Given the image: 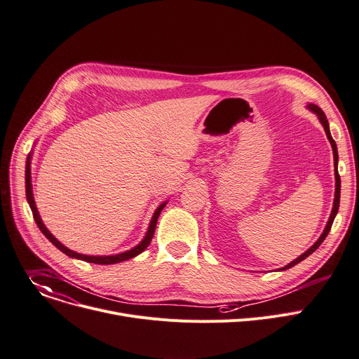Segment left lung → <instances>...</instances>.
Masks as SVG:
<instances>
[{
	"mask_svg": "<svg viewBox=\"0 0 359 359\" xmlns=\"http://www.w3.org/2000/svg\"><path fill=\"white\" fill-rule=\"evenodd\" d=\"M307 108L318 115L319 121L322 123V126H323V128H325V133H326V135H327V140L330 141V146H332V150H333V160H335V169H337V170H335V180H337V183H335V199H333V208H332V212H330L329 221H327V224H326V226H325V229H323L322 235L319 236V240H318L312 247H310L306 252H303L299 258H296L294 261H292V262H290V264H287V266L283 267V269H280V270H287V269H292L293 266L299 264L300 261H303L304 258H307L310 254L315 252V251L320 247V244L325 241V238L327 236V233H329V231H330V228H332L333 219H335L337 213H338V209H339V199H341V177H339V173H338V149H337V142H335V140H333V138H332V135H330L329 123H327V119H326L325 112H323L318 105H315V104H309V105H307Z\"/></svg>",
	"mask_w": 359,
	"mask_h": 359,
	"instance_id": "left-lung-1",
	"label": "left lung"
}]
</instances>
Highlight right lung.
<instances>
[{"label":"right lung","mask_w":359,"mask_h":359,"mask_svg":"<svg viewBox=\"0 0 359 359\" xmlns=\"http://www.w3.org/2000/svg\"><path fill=\"white\" fill-rule=\"evenodd\" d=\"M30 161H32V154H29L27 163H26V196H27V202H29V205H30V208H32L33 217H34V221H36L39 229L43 232V235L47 238V240H49L56 248H59L63 254H66V255H69V257H72V258H78V259L86 261V262H93V264H105V266H108V264H116V262H121V261L134 258V257H137L138 254H141L142 251H144V250L149 247V244H150L151 240H153V235H154V231H156V224H157V219H158V217H160V212L163 210V208L165 206L167 202H163V203L156 209V212H154V215H153V218H151V222H150V226H149V231H147L146 236L142 238V241H141L137 247H134V248H131V250H128V251H126V252L115 254V255H86V254L75 252V251L69 250L67 247H65L62 243H59V241L56 240V238L50 233V231L44 226V224H43V221H41V218H40L39 210H37V208H36L34 198H33Z\"/></svg>","instance_id":"obj_1"}]
</instances>
